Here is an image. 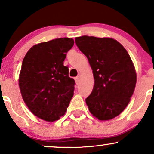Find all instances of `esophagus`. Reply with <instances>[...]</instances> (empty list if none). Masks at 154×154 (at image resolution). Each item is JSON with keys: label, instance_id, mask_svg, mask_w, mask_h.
Wrapping results in <instances>:
<instances>
[{"label": "esophagus", "instance_id": "obj_1", "mask_svg": "<svg viewBox=\"0 0 154 154\" xmlns=\"http://www.w3.org/2000/svg\"><path fill=\"white\" fill-rule=\"evenodd\" d=\"M74 79H75V83H76V84H79V79H80V76H79H79L75 77Z\"/></svg>", "mask_w": 154, "mask_h": 154}]
</instances>
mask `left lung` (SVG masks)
<instances>
[{
	"mask_svg": "<svg viewBox=\"0 0 154 154\" xmlns=\"http://www.w3.org/2000/svg\"><path fill=\"white\" fill-rule=\"evenodd\" d=\"M75 41L93 73V90L85 100L90 112L100 121L116 117L129 104L136 85L137 73L129 54L111 38L83 35Z\"/></svg>",
	"mask_w": 154,
	"mask_h": 154,
	"instance_id": "left-lung-1",
	"label": "left lung"
}]
</instances>
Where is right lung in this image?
<instances>
[{
	"label": "right lung",
	"instance_id": "1",
	"mask_svg": "<svg viewBox=\"0 0 154 154\" xmlns=\"http://www.w3.org/2000/svg\"><path fill=\"white\" fill-rule=\"evenodd\" d=\"M74 41L60 38L33 45L23 60L19 86L23 100L33 114L45 121L64 115L73 96L75 81L64 66Z\"/></svg>",
	"mask_w": 154,
	"mask_h": 154
}]
</instances>
